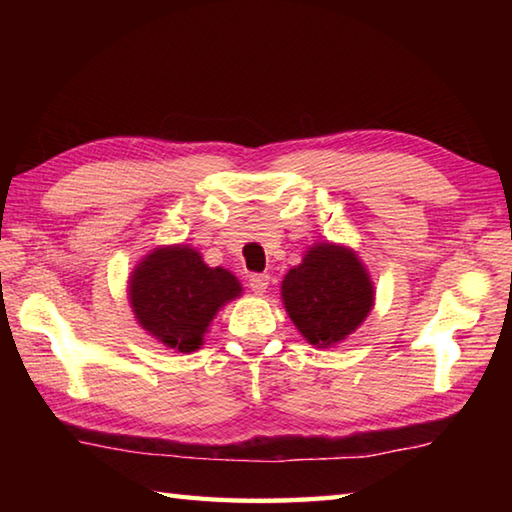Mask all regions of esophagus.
<instances>
[{"label": "esophagus", "instance_id": "esophagus-1", "mask_svg": "<svg viewBox=\"0 0 512 512\" xmlns=\"http://www.w3.org/2000/svg\"><path fill=\"white\" fill-rule=\"evenodd\" d=\"M248 284H250V288H253V292H257V295H264L266 292V288H268V284H270V275H253L248 279Z\"/></svg>", "mask_w": 512, "mask_h": 512}]
</instances>
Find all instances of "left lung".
Masks as SVG:
<instances>
[{
    "instance_id": "1",
    "label": "left lung",
    "mask_w": 512,
    "mask_h": 512,
    "mask_svg": "<svg viewBox=\"0 0 512 512\" xmlns=\"http://www.w3.org/2000/svg\"><path fill=\"white\" fill-rule=\"evenodd\" d=\"M281 301L303 339L325 350L361 328L376 288L354 248L317 242L281 281Z\"/></svg>"
}]
</instances>
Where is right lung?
Instances as JSON below:
<instances>
[{"label":"right lung","mask_w":512,"mask_h":512,"mask_svg":"<svg viewBox=\"0 0 512 512\" xmlns=\"http://www.w3.org/2000/svg\"><path fill=\"white\" fill-rule=\"evenodd\" d=\"M242 295L231 270L204 264L200 250L187 244L149 250L127 281L140 328L176 354L200 350L217 312Z\"/></svg>","instance_id":"obj_1"}]
</instances>
